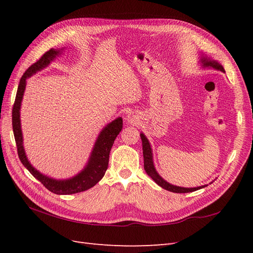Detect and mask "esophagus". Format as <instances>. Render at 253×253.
Returning <instances> with one entry per match:
<instances>
[{
  "label": "esophagus",
  "mask_w": 253,
  "mask_h": 253,
  "mask_svg": "<svg viewBox=\"0 0 253 253\" xmlns=\"http://www.w3.org/2000/svg\"><path fill=\"white\" fill-rule=\"evenodd\" d=\"M126 119L127 123H131V125H135V123L137 122V116L134 112H130L126 116Z\"/></svg>",
  "instance_id": "34e87169"
}]
</instances>
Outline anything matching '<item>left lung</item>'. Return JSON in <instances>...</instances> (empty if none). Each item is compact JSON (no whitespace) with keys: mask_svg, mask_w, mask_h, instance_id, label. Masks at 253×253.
I'll use <instances>...</instances> for the list:
<instances>
[{"mask_svg":"<svg viewBox=\"0 0 253 253\" xmlns=\"http://www.w3.org/2000/svg\"><path fill=\"white\" fill-rule=\"evenodd\" d=\"M201 63H202L203 68H213L215 70L225 72L224 68L218 63V62H216V61L210 59V58H206V56H202V59H201ZM140 135H141V138H142V145H143L144 169H145V171H146L148 176L151 177L154 180V181H155L159 185V187H162L163 189L168 190V191L174 192V193L193 192V191H197V190H200V189L206 187V185H202V187H198V188H182V187H177V185L170 184L169 182L166 181V180H164L161 176H159L158 172L156 171L155 166H154L151 144H149L147 137L144 135L143 133H141Z\"/></svg>","mask_w":253,"mask_h":253,"instance_id":"obj_1","label":"left lung"}]
</instances>
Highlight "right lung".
<instances>
[{
    "label": "right lung",
    "mask_w": 253,
    "mask_h": 253,
    "mask_svg": "<svg viewBox=\"0 0 253 253\" xmlns=\"http://www.w3.org/2000/svg\"><path fill=\"white\" fill-rule=\"evenodd\" d=\"M61 50L50 49L49 51H47L37 62H35L33 65H30L22 76V79L19 81L16 98H15V102L13 106L12 125L15 142H16L17 146L18 157L24 166L28 169V171L36 179L39 180L49 191L55 194H73L83 192L92 188L105 176L106 170L108 168V163H109V154L111 147L113 143H115L118 134L122 130L123 122L122 118H117L116 120H113L109 125H107L102 128V131L98 135L94 148H92L88 163H87L85 168L73 178L66 180H55L40 173L37 169L33 167V165L29 163L27 156H26L23 145L22 126H20V105H22L24 91L26 88V80L35 73H37L38 71H41L45 66H48L50 62L53 61L55 56H58L61 53Z\"/></svg>",
    "instance_id": "right-lung-1"
}]
</instances>
